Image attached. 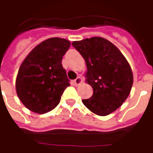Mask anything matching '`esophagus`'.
Wrapping results in <instances>:
<instances>
[{"label":"esophagus","mask_w":153,"mask_h":153,"mask_svg":"<svg viewBox=\"0 0 153 153\" xmlns=\"http://www.w3.org/2000/svg\"><path fill=\"white\" fill-rule=\"evenodd\" d=\"M81 82H82V79H81L80 76H77L76 79L74 80V84H75V85H79Z\"/></svg>","instance_id":"esophagus-1"}]
</instances>
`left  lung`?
I'll return each mask as SVG.
<instances>
[{
  "label": "left lung",
  "instance_id": "8db88e82",
  "mask_svg": "<svg viewBox=\"0 0 153 153\" xmlns=\"http://www.w3.org/2000/svg\"><path fill=\"white\" fill-rule=\"evenodd\" d=\"M87 65V82L93 94L83 104L98 116H107L125 102L132 89L133 75L129 64L120 51L99 36L73 41Z\"/></svg>",
  "mask_w": 153,
  "mask_h": 153
}]
</instances>
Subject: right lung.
<instances>
[{
    "instance_id": "obj_1",
    "label": "right lung",
    "mask_w": 153,
    "mask_h": 153,
    "mask_svg": "<svg viewBox=\"0 0 153 153\" xmlns=\"http://www.w3.org/2000/svg\"><path fill=\"white\" fill-rule=\"evenodd\" d=\"M70 47L66 39L53 37L36 45L24 60L16 80L17 96L33 112L44 114L55 108L70 85L61 61Z\"/></svg>"
}]
</instances>
